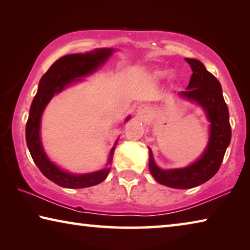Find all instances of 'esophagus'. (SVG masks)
<instances>
[{"label":"esophagus","mask_w":250,"mask_h":250,"mask_svg":"<svg viewBox=\"0 0 250 250\" xmlns=\"http://www.w3.org/2000/svg\"><path fill=\"white\" fill-rule=\"evenodd\" d=\"M137 112H138V115H140V116H145V115H146L147 109H146V105H140V107H138V109H137Z\"/></svg>","instance_id":"34e87169"}]
</instances>
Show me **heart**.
<instances>
[{"label":"heart","instance_id":"obj_1","mask_svg":"<svg viewBox=\"0 0 250 250\" xmlns=\"http://www.w3.org/2000/svg\"><path fill=\"white\" fill-rule=\"evenodd\" d=\"M167 75V71L166 70H158V71H155V76L156 77H164V76ZM173 77H174V75H172Z\"/></svg>","mask_w":250,"mask_h":250}]
</instances>
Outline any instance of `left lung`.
<instances>
[{
  "instance_id": "left-lung-1",
  "label": "left lung",
  "mask_w": 250,
  "mask_h": 250,
  "mask_svg": "<svg viewBox=\"0 0 250 250\" xmlns=\"http://www.w3.org/2000/svg\"><path fill=\"white\" fill-rule=\"evenodd\" d=\"M193 74L182 98L195 101L201 105L210 122L209 141L204 153L191 166L162 170L156 166L150 150L149 170L158 183L173 188H192L211 179L221 167L224 155L231 139L229 112L224 100L222 86L217 78L200 61L185 58Z\"/></svg>"
}]
</instances>
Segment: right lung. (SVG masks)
I'll list each match as a JSON object with an SVG mask.
<instances>
[{
	"label": "right lung",
	"instance_id": "obj_1",
	"mask_svg": "<svg viewBox=\"0 0 250 250\" xmlns=\"http://www.w3.org/2000/svg\"><path fill=\"white\" fill-rule=\"evenodd\" d=\"M113 52L115 50L112 48H99L86 54L66 55L55 62L40 80L39 89L33 99L26 122V143L32 159L41 172L48 180L62 188H83L99 184L105 180L110 167L87 174H71L55 166L46 155L42 146L40 134L42 115L55 95L59 94L68 84L80 82L83 80L80 78L94 73L99 66L104 64ZM129 118H126L125 121H128ZM117 142L118 140L110 151L108 164L111 163Z\"/></svg>",
	"mask_w": 250,
	"mask_h": 250
}]
</instances>
